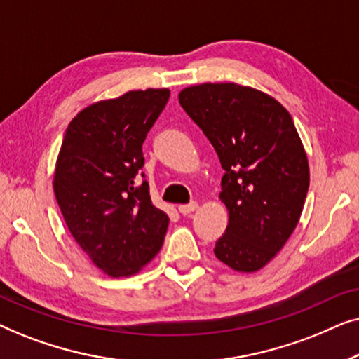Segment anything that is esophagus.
<instances>
[{
  "mask_svg": "<svg viewBox=\"0 0 359 359\" xmlns=\"http://www.w3.org/2000/svg\"><path fill=\"white\" fill-rule=\"evenodd\" d=\"M199 205H198V203H189V204H181L180 208H178V210L183 215H186V214H191V212H194L196 209H198Z\"/></svg>",
  "mask_w": 359,
  "mask_h": 359,
  "instance_id": "esophagus-1",
  "label": "esophagus"
}]
</instances>
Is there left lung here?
I'll list each match as a JSON object with an SVG mask.
<instances>
[{"instance_id":"obj_1","label":"left lung","mask_w":359,"mask_h":359,"mask_svg":"<svg viewBox=\"0 0 359 359\" xmlns=\"http://www.w3.org/2000/svg\"><path fill=\"white\" fill-rule=\"evenodd\" d=\"M178 97L225 170L219 198L229 225L215 257L235 271H258L291 237L306 203L311 175L292 117L266 93L237 83H203Z\"/></svg>"}]
</instances>
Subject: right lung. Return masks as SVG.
Segmentation results:
<instances>
[{"instance_id":"obj_1","label":"right lung","mask_w":359,"mask_h":359,"mask_svg":"<svg viewBox=\"0 0 359 359\" xmlns=\"http://www.w3.org/2000/svg\"><path fill=\"white\" fill-rule=\"evenodd\" d=\"M170 90L129 91L73 117L58 154L53 191L73 238L107 276L139 273L163 245L168 215L151 204L144 173L147 134Z\"/></svg>"}]
</instances>
